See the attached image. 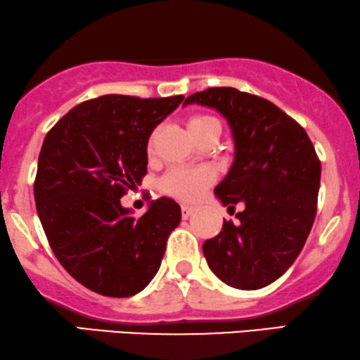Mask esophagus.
Masks as SVG:
<instances>
[{"label":"esophagus","instance_id":"obj_1","mask_svg":"<svg viewBox=\"0 0 360 360\" xmlns=\"http://www.w3.org/2000/svg\"><path fill=\"white\" fill-rule=\"evenodd\" d=\"M193 212H194V207L181 206V216H183V219H188L189 216H193Z\"/></svg>","mask_w":360,"mask_h":360}]
</instances>
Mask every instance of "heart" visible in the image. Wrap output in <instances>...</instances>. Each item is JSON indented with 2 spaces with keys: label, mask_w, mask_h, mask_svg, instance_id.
<instances>
[{
  "label": "heart",
  "mask_w": 360,
  "mask_h": 360,
  "mask_svg": "<svg viewBox=\"0 0 360 360\" xmlns=\"http://www.w3.org/2000/svg\"><path fill=\"white\" fill-rule=\"evenodd\" d=\"M219 127L221 124L216 117L209 115H193L188 120V129L193 138L198 141L207 131ZM154 131L149 138L148 151H154V141H156ZM214 183V172L207 167H172L159 179V189L169 198L181 202H194L204 194L209 186Z\"/></svg>",
  "instance_id": "1"
}]
</instances>
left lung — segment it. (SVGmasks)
Masks as SVG:
<instances>
[{
	"mask_svg": "<svg viewBox=\"0 0 360 360\" xmlns=\"http://www.w3.org/2000/svg\"><path fill=\"white\" fill-rule=\"evenodd\" d=\"M216 108L229 122L234 165L214 189L239 222L224 221L202 244L211 271L236 289L269 285L292 266L316 219L321 161L297 121L274 103L236 88H209L186 98Z\"/></svg>",
	"mask_w": 360,
	"mask_h": 360,
	"instance_id": "1",
	"label": "left lung"
}]
</instances>
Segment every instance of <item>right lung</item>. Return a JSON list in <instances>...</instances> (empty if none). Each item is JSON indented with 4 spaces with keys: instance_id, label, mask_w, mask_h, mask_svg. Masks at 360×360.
I'll list each match as a JSON object with an SVG mask.
<instances>
[{
    "instance_id": "right-lung-1",
    "label": "right lung",
    "mask_w": 360,
    "mask_h": 360,
    "mask_svg": "<svg viewBox=\"0 0 360 360\" xmlns=\"http://www.w3.org/2000/svg\"><path fill=\"white\" fill-rule=\"evenodd\" d=\"M184 96L104 94L66 112L48 131L34 201L54 256L79 284L129 297L151 282L181 207L169 198L131 216L120 199L148 172V139Z\"/></svg>"
}]
</instances>
